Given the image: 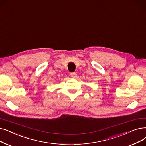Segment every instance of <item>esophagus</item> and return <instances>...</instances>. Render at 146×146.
Wrapping results in <instances>:
<instances>
[{
	"mask_svg": "<svg viewBox=\"0 0 146 146\" xmlns=\"http://www.w3.org/2000/svg\"><path fill=\"white\" fill-rule=\"evenodd\" d=\"M70 76L72 77L73 78H76L77 77V74H76V73H71Z\"/></svg>",
	"mask_w": 146,
	"mask_h": 146,
	"instance_id": "1",
	"label": "esophagus"
}]
</instances>
